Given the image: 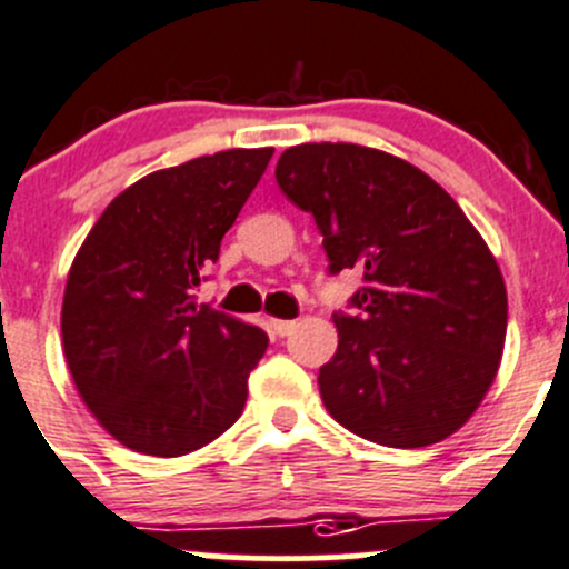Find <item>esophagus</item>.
<instances>
[{
    "label": "esophagus",
    "mask_w": 569,
    "mask_h": 569,
    "mask_svg": "<svg viewBox=\"0 0 569 569\" xmlns=\"http://www.w3.org/2000/svg\"><path fill=\"white\" fill-rule=\"evenodd\" d=\"M269 327H272L274 336L283 338V336H289L291 330H295L297 321H295V319H269Z\"/></svg>",
    "instance_id": "obj_1"
}]
</instances>
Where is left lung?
Here are the masks:
<instances>
[{"mask_svg": "<svg viewBox=\"0 0 569 569\" xmlns=\"http://www.w3.org/2000/svg\"><path fill=\"white\" fill-rule=\"evenodd\" d=\"M317 220L330 272L358 267L355 317L319 369L327 412L391 449H421L468 421L498 375L507 286L457 200L423 170L352 142H306L274 168Z\"/></svg>", "mask_w": 569, "mask_h": 569, "instance_id": "8db88e82", "label": "left lung"}]
</instances>
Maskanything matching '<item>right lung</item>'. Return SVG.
Masks as SVG:
<instances>
[{
	"instance_id": "obj_1",
	"label": "right lung",
	"mask_w": 569,
	"mask_h": 569,
	"mask_svg": "<svg viewBox=\"0 0 569 569\" xmlns=\"http://www.w3.org/2000/svg\"><path fill=\"white\" fill-rule=\"evenodd\" d=\"M272 153L231 148L140 178L73 258L62 352L82 401L126 449L181 457L242 416L269 338L198 306L192 289Z\"/></svg>"
}]
</instances>
